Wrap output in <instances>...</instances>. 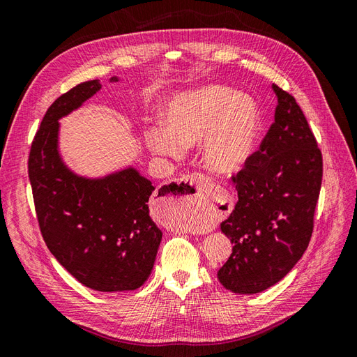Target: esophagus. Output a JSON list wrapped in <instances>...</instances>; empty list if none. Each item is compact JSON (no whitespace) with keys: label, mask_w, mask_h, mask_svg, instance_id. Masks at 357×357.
<instances>
[{"label":"esophagus","mask_w":357,"mask_h":357,"mask_svg":"<svg viewBox=\"0 0 357 357\" xmlns=\"http://www.w3.org/2000/svg\"><path fill=\"white\" fill-rule=\"evenodd\" d=\"M208 183V180L205 178L201 174H190L186 177V185H190V188L193 189L190 195H183V193H178V198H183V201H186V205L190 204L193 207H197V197L199 195V190L202 189V186H205Z\"/></svg>","instance_id":"1"}]
</instances>
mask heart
<instances>
[{
  "instance_id": "b5f03b06",
  "label": "heart",
  "mask_w": 357,
  "mask_h": 357,
  "mask_svg": "<svg viewBox=\"0 0 357 357\" xmlns=\"http://www.w3.org/2000/svg\"><path fill=\"white\" fill-rule=\"evenodd\" d=\"M164 126H150L149 146L156 153L180 158L185 149L205 143L202 162L218 174H235L252 155L262 116L250 95L222 84L172 96L162 112Z\"/></svg>"
}]
</instances>
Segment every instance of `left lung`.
<instances>
[{"label":"left lung","instance_id":"left-lung-1","mask_svg":"<svg viewBox=\"0 0 357 357\" xmlns=\"http://www.w3.org/2000/svg\"><path fill=\"white\" fill-rule=\"evenodd\" d=\"M273 89L274 123L232 177L238 202L220 223L234 247L218 278L234 294H259L278 283L307 250L314 226L321 152L294 96L277 84Z\"/></svg>","mask_w":357,"mask_h":357}]
</instances>
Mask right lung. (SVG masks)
I'll return each instance as SVG.
<instances>
[{
	"mask_svg": "<svg viewBox=\"0 0 357 357\" xmlns=\"http://www.w3.org/2000/svg\"><path fill=\"white\" fill-rule=\"evenodd\" d=\"M100 89V80L83 82L49 107L31 146L28 174L43 240L56 261L89 289L135 290L152 273L162 240L149 211L155 186L132 167L82 177L59 155V119Z\"/></svg>",
	"mask_w": 357,
	"mask_h": 357,
	"instance_id": "right-lung-1",
	"label": "right lung"
}]
</instances>
